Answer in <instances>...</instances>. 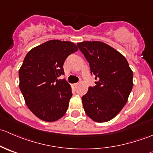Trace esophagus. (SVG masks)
Instances as JSON below:
<instances>
[{"instance_id": "esophagus-1", "label": "esophagus", "mask_w": 153, "mask_h": 153, "mask_svg": "<svg viewBox=\"0 0 153 153\" xmlns=\"http://www.w3.org/2000/svg\"><path fill=\"white\" fill-rule=\"evenodd\" d=\"M78 83H75V84H72V86H73L74 88H76L77 86H78Z\"/></svg>"}]
</instances>
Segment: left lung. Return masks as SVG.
<instances>
[{
    "mask_svg": "<svg viewBox=\"0 0 153 153\" xmlns=\"http://www.w3.org/2000/svg\"><path fill=\"white\" fill-rule=\"evenodd\" d=\"M77 46L96 80L82 96L84 111L96 122L110 121L127 102L133 86L132 71L124 55L104 43L84 41Z\"/></svg>",
    "mask_w": 153,
    "mask_h": 153,
    "instance_id": "obj_1",
    "label": "left lung"
}]
</instances>
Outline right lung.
<instances>
[{"mask_svg":"<svg viewBox=\"0 0 153 153\" xmlns=\"http://www.w3.org/2000/svg\"><path fill=\"white\" fill-rule=\"evenodd\" d=\"M78 51L72 42L52 40L27 54L19 70L20 89L31 112L44 121L62 118L72 97L63 65L70 54Z\"/></svg>","mask_w":153,"mask_h":153,"instance_id":"right-lung-1","label":"right lung"}]
</instances>
